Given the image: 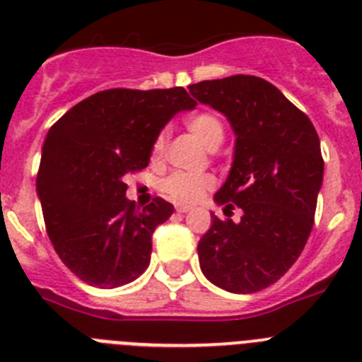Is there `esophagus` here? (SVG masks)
Here are the masks:
<instances>
[{"instance_id": "esophagus-1", "label": "esophagus", "mask_w": 362, "mask_h": 362, "mask_svg": "<svg viewBox=\"0 0 362 362\" xmlns=\"http://www.w3.org/2000/svg\"><path fill=\"white\" fill-rule=\"evenodd\" d=\"M175 209H177V213L191 211V207L189 206H184V204H177V206H175Z\"/></svg>"}]
</instances>
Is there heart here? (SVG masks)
<instances>
[{
  "mask_svg": "<svg viewBox=\"0 0 362 362\" xmlns=\"http://www.w3.org/2000/svg\"><path fill=\"white\" fill-rule=\"evenodd\" d=\"M187 129L194 136L199 138V142L207 149H216L220 144L224 142L226 127L224 122L220 120V116L215 112H199V115L191 116L187 120ZM168 129H162L158 136L153 142V151L151 156L153 160H160L168 146ZM209 187H213V178L209 175H194V173L177 171L169 175L162 182V191L168 197H171L177 202H194L199 200Z\"/></svg>",
  "mask_w": 362,
  "mask_h": 362,
  "instance_id": "b5f03b06",
  "label": "heart"
}]
</instances>
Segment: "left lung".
<instances>
[{"mask_svg": "<svg viewBox=\"0 0 362 362\" xmlns=\"http://www.w3.org/2000/svg\"><path fill=\"white\" fill-rule=\"evenodd\" d=\"M187 89L233 127V163L215 202L242 209L240 222L211 213L197 247L200 269L222 290L255 293L293 266L312 233L325 175L319 136L310 118L262 78L237 74Z\"/></svg>", "mask_w": 362, "mask_h": 362, "instance_id": "1", "label": "left lung"}]
</instances>
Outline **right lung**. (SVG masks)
<instances>
[{"label":"right lung","instance_id":"right-lung-1","mask_svg":"<svg viewBox=\"0 0 362 362\" xmlns=\"http://www.w3.org/2000/svg\"><path fill=\"white\" fill-rule=\"evenodd\" d=\"M197 102L182 87L109 89L69 109L47 133L36 178L50 242L81 281L118 288L149 266L153 231L175 207L127 200L125 177L149 165L153 142Z\"/></svg>","mask_w":362,"mask_h":362}]
</instances>
